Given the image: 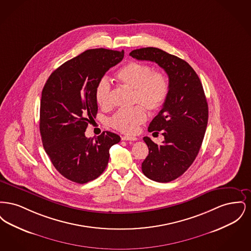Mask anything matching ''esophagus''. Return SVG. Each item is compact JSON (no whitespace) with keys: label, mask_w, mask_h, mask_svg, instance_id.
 Segmentation results:
<instances>
[{"label":"esophagus","mask_w":251,"mask_h":251,"mask_svg":"<svg viewBox=\"0 0 251 251\" xmlns=\"http://www.w3.org/2000/svg\"><path fill=\"white\" fill-rule=\"evenodd\" d=\"M121 139L122 140H126V141H135V140H137V138L136 137H134V136H131V135H124V136H122L121 137Z\"/></svg>","instance_id":"1"}]
</instances>
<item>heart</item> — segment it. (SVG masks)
Here are the masks:
<instances>
[{
	"instance_id": "1",
	"label": "heart",
	"mask_w": 251,
	"mask_h": 251,
	"mask_svg": "<svg viewBox=\"0 0 251 251\" xmlns=\"http://www.w3.org/2000/svg\"><path fill=\"white\" fill-rule=\"evenodd\" d=\"M116 79L133 90V103L139 105L117 111L110 119V125L121 132L134 133L147 120L145 107L154 112L164 104L169 92L168 78L162 72H153L150 65L131 61L120 68ZM95 95L100 107L112 106L111 85L107 80L99 83Z\"/></svg>"
}]
</instances>
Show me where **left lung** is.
<instances>
[{
  "label": "left lung",
  "mask_w": 251,
  "mask_h": 251,
  "mask_svg": "<svg viewBox=\"0 0 251 251\" xmlns=\"http://www.w3.org/2000/svg\"><path fill=\"white\" fill-rule=\"evenodd\" d=\"M137 60L155 62L167 72L169 92L163 108L149 126L162 131V145L145 136L149 155L142 163L144 175L158 182L179 178L195 161L208 123V103L198 74L184 60L153 47L130 52ZM157 132V131H155Z\"/></svg>",
  "instance_id": "1"
}]
</instances>
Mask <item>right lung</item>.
Masks as SVG:
<instances>
[{
    "label": "right lung",
    "instance_id": "right-lung-1",
    "mask_svg": "<svg viewBox=\"0 0 251 251\" xmlns=\"http://www.w3.org/2000/svg\"><path fill=\"white\" fill-rule=\"evenodd\" d=\"M124 50L91 49L67 61L49 77L40 100L39 130L44 150L66 179L85 183L106 168L110 148L120 135L103 131L87 138L84 131L98 112L96 88Z\"/></svg>",
    "mask_w": 251,
    "mask_h": 251
}]
</instances>
